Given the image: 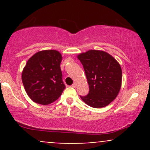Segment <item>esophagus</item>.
Segmentation results:
<instances>
[{
  "instance_id": "obj_1",
  "label": "esophagus",
  "mask_w": 150,
  "mask_h": 150,
  "mask_svg": "<svg viewBox=\"0 0 150 150\" xmlns=\"http://www.w3.org/2000/svg\"><path fill=\"white\" fill-rule=\"evenodd\" d=\"M72 87H73V88H75V87H77V84H76V83H75H75H73V85H72Z\"/></svg>"
}]
</instances>
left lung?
<instances>
[{"instance_id": "left-lung-1", "label": "left lung", "mask_w": 150, "mask_h": 150, "mask_svg": "<svg viewBox=\"0 0 150 150\" xmlns=\"http://www.w3.org/2000/svg\"><path fill=\"white\" fill-rule=\"evenodd\" d=\"M83 65L89 87L87 96L80 98L88 106L101 108L116 99L122 82V70L118 62L109 53L89 50L77 56Z\"/></svg>"}]
</instances>
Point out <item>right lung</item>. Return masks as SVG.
I'll use <instances>...</instances> for the list:
<instances>
[{"instance_id":"right-lung-1","label":"right lung","mask_w":150,"mask_h":150,"mask_svg":"<svg viewBox=\"0 0 150 150\" xmlns=\"http://www.w3.org/2000/svg\"><path fill=\"white\" fill-rule=\"evenodd\" d=\"M62 56L56 50H44L28 60L22 73L27 95L37 104L47 105L57 100L65 86L62 80Z\"/></svg>"}]
</instances>
